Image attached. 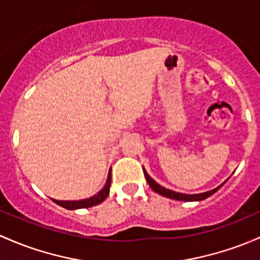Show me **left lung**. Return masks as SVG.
Here are the masks:
<instances>
[{
    "mask_svg": "<svg viewBox=\"0 0 260 260\" xmlns=\"http://www.w3.org/2000/svg\"><path fill=\"white\" fill-rule=\"evenodd\" d=\"M144 172V177H146L147 182H148L149 187L152 188L154 192H157L158 194L160 196H165L167 198H171V199H176V201H184V202H194V201H203V199L208 198L212 194H214L215 192H217L218 189H219L222 185H219V187L214 188V189L209 190V192H204V193H199V194H183V193H178V192H174V190H171V189H167V188L162 187V185L158 184L157 182H154L151 177L148 176V173H147L146 171L143 169Z\"/></svg>",
    "mask_w": 260,
    "mask_h": 260,
    "instance_id": "obj_1",
    "label": "left lung"
}]
</instances>
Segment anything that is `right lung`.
I'll use <instances>...</instances> for the list:
<instances>
[{
	"label": "right lung",
	"instance_id": "right-lung-1",
	"mask_svg": "<svg viewBox=\"0 0 260 260\" xmlns=\"http://www.w3.org/2000/svg\"><path fill=\"white\" fill-rule=\"evenodd\" d=\"M109 187H111V171L108 173L107 182H106V185L103 187V189L101 190L100 193L91 197L88 199H82V201H56L53 199L54 203H57L58 206L63 207L66 209H81V208H89V207L97 206V204L102 203L106 198H107L109 194Z\"/></svg>",
	"mask_w": 260,
	"mask_h": 260
}]
</instances>
